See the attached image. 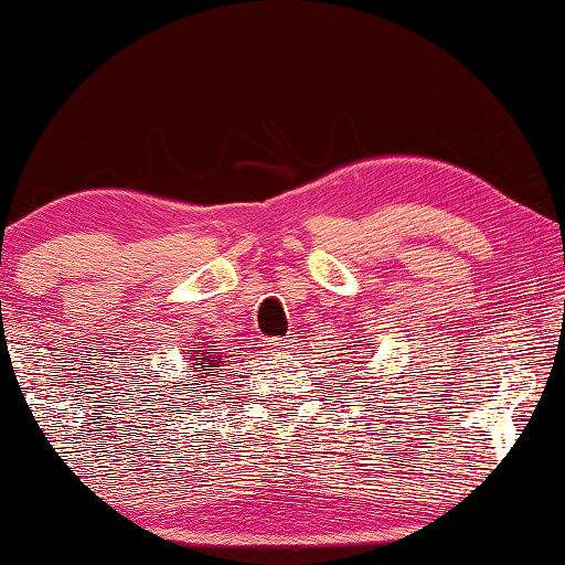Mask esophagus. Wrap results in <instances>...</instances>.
I'll list each match as a JSON object with an SVG mask.
<instances>
[{"label": "esophagus", "mask_w": 565, "mask_h": 565, "mask_svg": "<svg viewBox=\"0 0 565 565\" xmlns=\"http://www.w3.org/2000/svg\"><path fill=\"white\" fill-rule=\"evenodd\" d=\"M292 342H296V339H290V337L267 339V352H285V350H290Z\"/></svg>", "instance_id": "34e87169"}]
</instances>
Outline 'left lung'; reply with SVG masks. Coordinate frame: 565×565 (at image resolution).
Wrapping results in <instances>:
<instances>
[{"instance_id":"8db88e82","label":"left lung","mask_w":565,"mask_h":565,"mask_svg":"<svg viewBox=\"0 0 565 565\" xmlns=\"http://www.w3.org/2000/svg\"><path fill=\"white\" fill-rule=\"evenodd\" d=\"M358 347H360V344H358Z\"/></svg>"}]
</instances>
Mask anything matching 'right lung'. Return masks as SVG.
Listing matches in <instances>:
<instances>
[{
    "instance_id": "add662e5",
    "label": "right lung",
    "mask_w": 565,
    "mask_h": 565,
    "mask_svg": "<svg viewBox=\"0 0 565 565\" xmlns=\"http://www.w3.org/2000/svg\"><path fill=\"white\" fill-rule=\"evenodd\" d=\"M188 360H195L192 362V367L195 364H200V369H195V373H200V375H207L205 370H221L223 367V362H228V360H221V354L218 352H211V350H203V347H192V350L188 352ZM221 375V381H223V373H218ZM200 385V383H198Z\"/></svg>"
}]
</instances>
